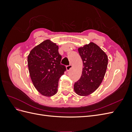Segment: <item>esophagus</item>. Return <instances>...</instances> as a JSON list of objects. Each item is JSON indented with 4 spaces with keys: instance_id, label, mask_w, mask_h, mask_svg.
<instances>
[{
    "instance_id": "esophagus-1",
    "label": "esophagus",
    "mask_w": 132,
    "mask_h": 132,
    "mask_svg": "<svg viewBox=\"0 0 132 132\" xmlns=\"http://www.w3.org/2000/svg\"><path fill=\"white\" fill-rule=\"evenodd\" d=\"M71 68H72V65H71V64H70V65H67L66 67V69H67V71H69L71 69Z\"/></svg>"
}]
</instances>
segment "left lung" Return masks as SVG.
<instances>
[{
	"label": "left lung",
	"mask_w": 132,
	"mask_h": 132,
	"mask_svg": "<svg viewBox=\"0 0 132 132\" xmlns=\"http://www.w3.org/2000/svg\"><path fill=\"white\" fill-rule=\"evenodd\" d=\"M82 59V74L75 82L74 90L78 95H89L96 90L105 77L108 64L106 54L97 45L90 42L78 48Z\"/></svg>",
	"instance_id": "1"
}]
</instances>
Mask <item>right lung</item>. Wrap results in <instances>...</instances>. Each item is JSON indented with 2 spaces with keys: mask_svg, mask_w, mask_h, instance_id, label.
Returning <instances> with one entry per match:
<instances>
[{
  "mask_svg": "<svg viewBox=\"0 0 132 132\" xmlns=\"http://www.w3.org/2000/svg\"><path fill=\"white\" fill-rule=\"evenodd\" d=\"M61 59L58 46L50 39L34 47L28 55L31 80L42 95L50 97L57 93L59 79L66 70L61 64Z\"/></svg>",
  "mask_w": 132,
  "mask_h": 132,
  "instance_id": "add662e5",
  "label": "right lung"
}]
</instances>
